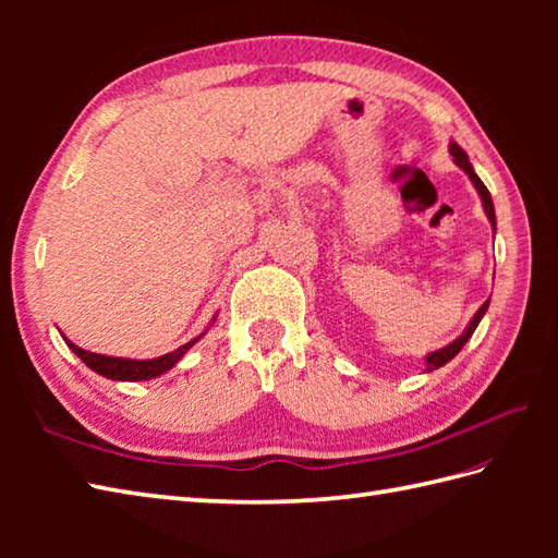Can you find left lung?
<instances>
[{"instance_id": "obj_1", "label": "left lung", "mask_w": 558, "mask_h": 558, "mask_svg": "<svg viewBox=\"0 0 558 558\" xmlns=\"http://www.w3.org/2000/svg\"><path fill=\"white\" fill-rule=\"evenodd\" d=\"M448 150H450V156H453V160H456L458 168H460V170H465V174L470 177L472 184H475V189H477L480 196H482L484 213H487V218H489V222H492V228L496 230V216H494V204H492V194H489V189L484 186V182H482L480 177L475 174V170H472V165H470V160H468V153L462 150V148L456 144V141H450ZM487 310H489V300L480 306L475 316H472V322L468 324L465 333H462L460 338H456L453 342H450V345H446V348H441V350H436V352H432V354H426V372H434V369H438V366H444L446 362L453 360L456 354H458L462 348H465V342L472 338V333H475V328L480 326L482 316H484V312H487Z\"/></svg>"}]
</instances>
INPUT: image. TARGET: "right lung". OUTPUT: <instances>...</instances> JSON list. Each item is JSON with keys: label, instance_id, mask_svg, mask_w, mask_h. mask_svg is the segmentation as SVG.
Segmentation results:
<instances>
[{"label": "right lung", "instance_id": "1", "mask_svg": "<svg viewBox=\"0 0 558 558\" xmlns=\"http://www.w3.org/2000/svg\"><path fill=\"white\" fill-rule=\"evenodd\" d=\"M201 338V336H198ZM189 340L186 345L177 348L174 352L162 354V357L156 360H124V357H108V354H96V352H86L81 350L74 342L66 340V345L76 352V357H81V362L90 366L93 372L105 376V378H112V381H148V378H156L160 374H165L168 369L180 362L184 357V352L194 345L198 340Z\"/></svg>", "mask_w": 558, "mask_h": 558}]
</instances>
